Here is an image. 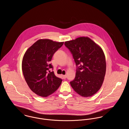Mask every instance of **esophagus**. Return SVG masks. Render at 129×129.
<instances>
[{
	"instance_id": "esophagus-1",
	"label": "esophagus",
	"mask_w": 129,
	"mask_h": 129,
	"mask_svg": "<svg viewBox=\"0 0 129 129\" xmlns=\"http://www.w3.org/2000/svg\"><path fill=\"white\" fill-rule=\"evenodd\" d=\"M62 76L63 79H66V77H67V75H62Z\"/></svg>"
}]
</instances>
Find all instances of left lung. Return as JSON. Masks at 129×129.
Here are the masks:
<instances>
[{"mask_svg":"<svg viewBox=\"0 0 129 129\" xmlns=\"http://www.w3.org/2000/svg\"><path fill=\"white\" fill-rule=\"evenodd\" d=\"M64 44L73 54L77 67L71 85L80 96H91L98 92L104 81L106 65L103 49L87 37H79Z\"/></svg>","mask_w":129,"mask_h":129,"instance_id":"left-lung-1","label":"left lung"}]
</instances>
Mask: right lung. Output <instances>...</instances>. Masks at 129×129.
<instances>
[{"instance_id": "right-lung-1", "label": "right lung", "mask_w": 129, "mask_h": 129, "mask_svg": "<svg viewBox=\"0 0 129 129\" xmlns=\"http://www.w3.org/2000/svg\"><path fill=\"white\" fill-rule=\"evenodd\" d=\"M64 42L49 39L38 40L27 49L23 58L22 67L25 80L31 90L38 95L46 97L57 89L61 79L56 77L50 64L53 55Z\"/></svg>"}]
</instances>
